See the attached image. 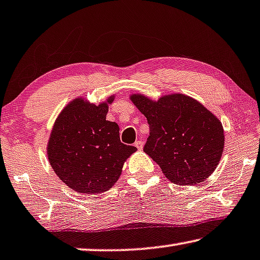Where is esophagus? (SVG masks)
<instances>
[{
	"label": "esophagus",
	"instance_id": "34e87169",
	"mask_svg": "<svg viewBox=\"0 0 260 260\" xmlns=\"http://www.w3.org/2000/svg\"><path fill=\"white\" fill-rule=\"evenodd\" d=\"M143 145H144V144H143V142H141V141H137V142L135 143V146L137 147L138 150H142V149H143Z\"/></svg>",
	"mask_w": 260,
	"mask_h": 260
}]
</instances>
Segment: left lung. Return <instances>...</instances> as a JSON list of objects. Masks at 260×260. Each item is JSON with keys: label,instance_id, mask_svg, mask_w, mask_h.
<instances>
[{"label": "left lung", "instance_id": "1", "mask_svg": "<svg viewBox=\"0 0 260 260\" xmlns=\"http://www.w3.org/2000/svg\"><path fill=\"white\" fill-rule=\"evenodd\" d=\"M150 126L144 152L177 185H197L213 173L221 160L224 131L219 119L197 100L183 94L152 100L130 96Z\"/></svg>", "mask_w": 260, "mask_h": 260}]
</instances>
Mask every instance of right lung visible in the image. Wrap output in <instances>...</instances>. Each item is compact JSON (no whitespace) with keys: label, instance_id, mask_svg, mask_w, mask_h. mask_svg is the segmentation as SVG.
I'll list each match as a JSON object with an SVG mask.
<instances>
[{"label":"right lung","instance_id":"obj_1","mask_svg":"<svg viewBox=\"0 0 260 260\" xmlns=\"http://www.w3.org/2000/svg\"><path fill=\"white\" fill-rule=\"evenodd\" d=\"M114 99L96 106L78 98L55 119L47 157L59 179L79 193L110 189L121 175L123 164L137 150L121 143L117 123L106 119L108 105Z\"/></svg>","mask_w":260,"mask_h":260}]
</instances>
